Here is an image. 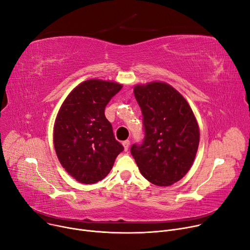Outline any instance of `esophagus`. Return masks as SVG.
Masks as SVG:
<instances>
[{"mask_svg":"<svg viewBox=\"0 0 250 250\" xmlns=\"http://www.w3.org/2000/svg\"><path fill=\"white\" fill-rule=\"evenodd\" d=\"M122 144H123V146H124L125 151H127L128 148H129V146H130V141H129V140H125V141H123Z\"/></svg>","mask_w":250,"mask_h":250,"instance_id":"esophagus-1","label":"esophagus"}]
</instances>
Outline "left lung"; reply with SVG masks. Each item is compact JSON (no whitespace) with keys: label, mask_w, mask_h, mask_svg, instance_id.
<instances>
[{"label":"left lung","mask_w":250,"mask_h":250,"mask_svg":"<svg viewBox=\"0 0 250 250\" xmlns=\"http://www.w3.org/2000/svg\"><path fill=\"white\" fill-rule=\"evenodd\" d=\"M134 96L143 116L144 138L131 146L141 174L169 186L190 169L199 144V128L181 94L166 83L137 85Z\"/></svg>","instance_id":"obj_1"}]
</instances>
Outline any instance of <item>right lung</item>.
<instances>
[{
	"mask_svg": "<svg viewBox=\"0 0 250 250\" xmlns=\"http://www.w3.org/2000/svg\"><path fill=\"white\" fill-rule=\"evenodd\" d=\"M122 85L88 80L77 86L62 104L54 127L57 156L77 181L93 184L102 180L124 150L115 139L105 108Z\"/></svg>",
	"mask_w": 250,
	"mask_h": 250,
	"instance_id": "right-lung-1",
	"label": "right lung"
}]
</instances>
